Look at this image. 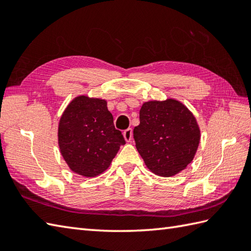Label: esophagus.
<instances>
[{"mask_svg": "<svg viewBox=\"0 0 251 251\" xmlns=\"http://www.w3.org/2000/svg\"><path fill=\"white\" fill-rule=\"evenodd\" d=\"M123 135H124L125 140H126L127 142H130L131 138H132V129H131V128H128V129L124 130V132H123Z\"/></svg>", "mask_w": 251, "mask_h": 251, "instance_id": "34e87169", "label": "esophagus"}]
</instances>
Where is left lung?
I'll return each instance as SVG.
<instances>
[{
	"label": "left lung",
	"mask_w": 251,
	"mask_h": 251,
	"mask_svg": "<svg viewBox=\"0 0 251 251\" xmlns=\"http://www.w3.org/2000/svg\"><path fill=\"white\" fill-rule=\"evenodd\" d=\"M134 128L136 148L153 174L173 177L193 161L201 130L193 113L175 99L148 101Z\"/></svg>",
	"instance_id": "8db88e82"
}]
</instances>
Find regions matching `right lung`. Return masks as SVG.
<instances>
[{
    "mask_svg": "<svg viewBox=\"0 0 251 251\" xmlns=\"http://www.w3.org/2000/svg\"><path fill=\"white\" fill-rule=\"evenodd\" d=\"M106 101L78 96L68 104L58 125L60 153L72 172L92 178L102 174L125 145Z\"/></svg>",
    "mask_w": 251,
    "mask_h": 251,
    "instance_id": "add662e5",
    "label": "right lung"
}]
</instances>
